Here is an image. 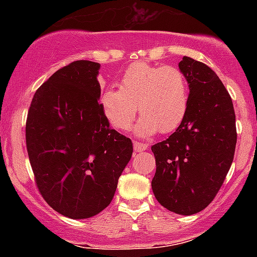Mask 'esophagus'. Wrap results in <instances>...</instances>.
Listing matches in <instances>:
<instances>
[{
    "label": "esophagus",
    "mask_w": 257,
    "mask_h": 257,
    "mask_svg": "<svg viewBox=\"0 0 257 257\" xmlns=\"http://www.w3.org/2000/svg\"><path fill=\"white\" fill-rule=\"evenodd\" d=\"M133 147H134V149L137 150V152H143V150L148 149V144L142 143V142H138V141L134 142Z\"/></svg>",
    "instance_id": "1"
}]
</instances>
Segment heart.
<instances>
[{
    "label": "heart",
    "instance_id": "b5f03b06",
    "mask_svg": "<svg viewBox=\"0 0 257 257\" xmlns=\"http://www.w3.org/2000/svg\"><path fill=\"white\" fill-rule=\"evenodd\" d=\"M100 107L110 125L118 131L131 128L137 109L142 115L136 132L149 137L158 131H175L185 116L189 104L188 82L173 66L134 63L119 82V89L103 90Z\"/></svg>",
    "mask_w": 257,
    "mask_h": 257
}]
</instances>
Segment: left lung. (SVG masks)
<instances>
[{
  "mask_svg": "<svg viewBox=\"0 0 257 257\" xmlns=\"http://www.w3.org/2000/svg\"><path fill=\"white\" fill-rule=\"evenodd\" d=\"M179 69L189 84V104L177 131L154 144L152 189L160 205L180 215L201 211L221 188L236 147L234 105L206 64L183 57Z\"/></svg>",
  "mask_w": 257,
  "mask_h": 257,
  "instance_id": "8db88e82",
  "label": "left lung"
}]
</instances>
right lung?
<instances>
[{
	"label": "right lung",
	"instance_id": "obj_1",
	"mask_svg": "<svg viewBox=\"0 0 257 257\" xmlns=\"http://www.w3.org/2000/svg\"><path fill=\"white\" fill-rule=\"evenodd\" d=\"M100 64L76 61L33 95L26 144L47 204L71 219H88L112 201L133 143L109 126L100 103Z\"/></svg>",
	"mask_w": 257,
	"mask_h": 257
}]
</instances>
